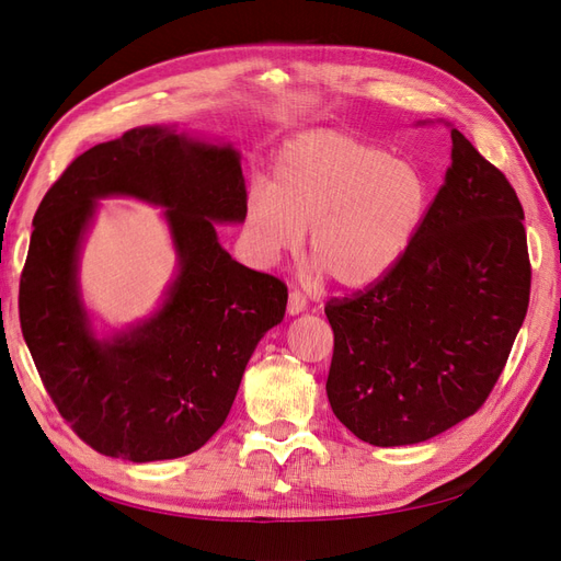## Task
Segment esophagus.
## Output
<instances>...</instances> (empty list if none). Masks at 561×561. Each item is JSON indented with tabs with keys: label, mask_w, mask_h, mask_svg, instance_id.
<instances>
[{
	"label": "esophagus",
	"mask_w": 561,
	"mask_h": 561,
	"mask_svg": "<svg viewBox=\"0 0 561 561\" xmlns=\"http://www.w3.org/2000/svg\"><path fill=\"white\" fill-rule=\"evenodd\" d=\"M301 311H307V297H304L299 290H293L290 297H287V313L297 316Z\"/></svg>",
	"instance_id": "obj_1"
}]
</instances>
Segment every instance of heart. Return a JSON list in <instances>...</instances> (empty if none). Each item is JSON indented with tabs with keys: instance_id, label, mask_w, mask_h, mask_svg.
Listing matches in <instances>:
<instances>
[{
	"instance_id": "1",
	"label": "heart",
	"mask_w": 561,
	"mask_h": 561,
	"mask_svg": "<svg viewBox=\"0 0 561 561\" xmlns=\"http://www.w3.org/2000/svg\"><path fill=\"white\" fill-rule=\"evenodd\" d=\"M428 210L419 165L336 130H311L276 154L271 186L245 196L243 236L252 257L276 264L311 229V260L348 290L386 278L414 243Z\"/></svg>"
}]
</instances>
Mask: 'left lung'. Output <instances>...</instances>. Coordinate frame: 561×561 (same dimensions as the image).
<instances>
[{
  "mask_svg": "<svg viewBox=\"0 0 561 561\" xmlns=\"http://www.w3.org/2000/svg\"><path fill=\"white\" fill-rule=\"evenodd\" d=\"M522 203L451 128V165L414 243L365 293L330 299L328 400L375 447L416 445L484 404L529 309Z\"/></svg>",
  "mask_w": 561,
  "mask_h": 561,
  "instance_id": "1",
  "label": "left lung"
}]
</instances>
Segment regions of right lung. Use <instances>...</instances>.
<instances>
[{"mask_svg":"<svg viewBox=\"0 0 561 561\" xmlns=\"http://www.w3.org/2000/svg\"><path fill=\"white\" fill-rule=\"evenodd\" d=\"M130 195L165 207L179 274L147 321L98 337L78 290V252L96 204ZM245 178L231 145L138 126L83 151L35 213L19 313L60 416L95 451L133 463L201 449L227 421L250 355L283 320L287 287L219 245L243 222Z\"/></svg>","mask_w":561,"mask_h":561,"instance_id":"1","label":"right lung"}]
</instances>
